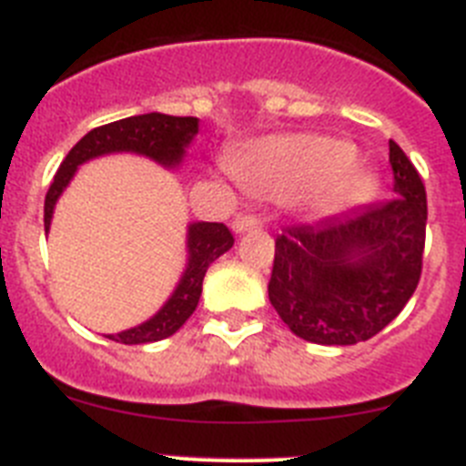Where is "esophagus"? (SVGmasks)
<instances>
[{
	"label": "esophagus",
	"mask_w": 466,
	"mask_h": 466,
	"mask_svg": "<svg viewBox=\"0 0 466 466\" xmlns=\"http://www.w3.org/2000/svg\"><path fill=\"white\" fill-rule=\"evenodd\" d=\"M262 222L260 218L256 216H237V220L232 222V232L234 234H246V232H253V229H260Z\"/></svg>",
	"instance_id": "1"
}]
</instances>
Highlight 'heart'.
<instances>
[{"mask_svg":"<svg viewBox=\"0 0 466 466\" xmlns=\"http://www.w3.org/2000/svg\"><path fill=\"white\" fill-rule=\"evenodd\" d=\"M354 157V145L338 137L290 133L253 145L234 164V176L246 192L272 204L305 191V216L326 220L366 204L378 189V176Z\"/></svg>","mask_w":466,"mask_h":466,"instance_id":"heart-1","label":"heart"}]
</instances>
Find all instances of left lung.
Here are the masks:
<instances>
[{"label":"left lung","mask_w":466,"mask_h":466,"mask_svg":"<svg viewBox=\"0 0 466 466\" xmlns=\"http://www.w3.org/2000/svg\"><path fill=\"white\" fill-rule=\"evenodd\" d=\"M390 164L391 201L277 237L269 302L307 342L342 347L370 339L401 314L418 289L427 194L394 140Z\"/></svg>","instance_id":"1"}]
</instances>
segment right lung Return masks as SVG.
Here are the masks:
<instances>
[{
	"label": "right lung",
	"mask_w": 466,
	"mask_h": 466,
	"mask_svg": "<svg viewBox=\"0 0 466 466\" xmlns=\"http://www.w3.org/2000/svg\"><path fill=\"white\" fill-rule=\"evenodd\" d=\"M197 133H199L197 116H171L161 112L127 116V119L112 121V124L88 131L70 149V155L65 157L54 183L48 187L46 201H44V229L46 232L51 229L60 194L67 189L82 164L107 155H137L155 161L166 171H177ZM232 246V234L222 222H189L187 234H185L187 262L168 300L147 321L119 330V333L105 335V338L121 345H147V342L171 338L199 305L201 283H204L210 262H216Z\"/></svg>",
	"instance_id": "add662e5"
}]
</instances>
